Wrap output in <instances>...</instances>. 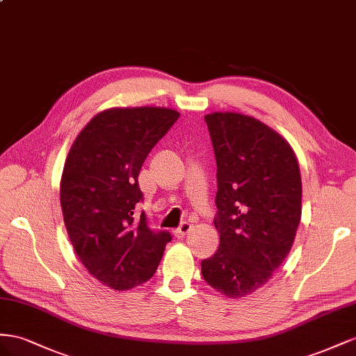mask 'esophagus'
Listing matches in <instances>:
<instances>
[{"mask_svg":"<svg viewBox=\"0 0 356 356\" xmlns=\"http://www.w3.org/2000/svg\"><path fill=\"white\" fill-rule=\"evenodd\" d=\"M191 229H192L191 223H189V222H184V223H181V225L179 227V229L175 231V236H176L177 238H181V237H185Z\"/></svg>","mask_w":356,"mask_h":356,"instance_id":"1","label":"esophagus"}]
</instances>
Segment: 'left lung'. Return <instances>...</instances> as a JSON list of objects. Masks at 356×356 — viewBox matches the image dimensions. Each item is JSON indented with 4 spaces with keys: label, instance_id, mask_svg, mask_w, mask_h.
Wrapping results in <instances>:
<instances>
[{
    "label": "left lung",
    "instance_id": "8db88e82",
    "mask_svg": "<svg viewBox=\"0 0 356 356\" xmlns=\"http://www.w3.org/2000/svg\"><path fill=\"white\" fill-rule=\"evenodd\" d=\"M218 164L215 227L219 249L201 261L202 277L228 298L262 288L285 261L301 220L296 152L261 120L215 111L204 116Z\"/></svg>",
    "mask_w": 356,
    "mask_h": 356
}]
</instances>
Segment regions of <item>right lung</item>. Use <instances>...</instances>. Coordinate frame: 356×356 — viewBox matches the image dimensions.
Segmentation results:
<instances>
[{"mask_svg": "<svg viewBox=\"0 0 356 356\" xmlns=\"http://www.w3.org/2000/svg\"><path fill=\"white\" fill-rule=\"evenodd\" d=\"M180 113L167 107H113L80 131L60 177V207L76 255L89 274L115 291L154 276L167 231H152L137 202L141 165Z\"/></svg>", "mask_w": 356, "mask_h": 356, "instance_id": "right-lung-1", "label": "right lung"}]
</instances>
